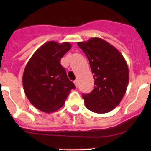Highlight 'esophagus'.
<instances>
[{
	"label": "esophagus",
	"instance_id": "1",
	"mask_svg": "<svg viewBox=\"0 0 151 151\" xmlns=\"http://www.w3.org/2000/svg\"><path fill=\"white\" fill-rule=\"evenodd\" d=\"M78 80H75V81H74V84H75V85L76 86V88H78Z\"/></svg>",
	"mask_w": 151,
	"mask_h": 151
}]
</instances>
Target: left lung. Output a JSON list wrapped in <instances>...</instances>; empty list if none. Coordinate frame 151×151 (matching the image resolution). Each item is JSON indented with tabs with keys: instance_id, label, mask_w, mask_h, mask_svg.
<instances>
[{
	"instance_id": "left-lung-1",
	"label": "left lung",
	"mask_w": 151,
	"mask_h": 151,
	"mask_svg": "<svg viewBox=\"0 0 151 151\" xmlns=\"http://www.w3.org/2000/svg\"><path fill=\"white\" fill-rule=\"evenodd\" d=\"M87 56L94 78V88L83 94L85 106L96 113H106L116 107L129 84V68L123 56L107 41L92 38L78 42Z\"/></svg>"
}]
</instances>
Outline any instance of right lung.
I'll use <instances>...</instances> for the list:
<instances>
[{
  "mask_svg": "<svg viewBox=\"0 0 151 151\" xmlns=\"http://www.w3.org/2000/svg\"><path fill=\"white\" fill-rule=\"evenodd\" d=\"M69 42L48 41L41 46L29 59L22 75L25 94L38 110L53 113L63 106L72 89L60 60L71 48Z\"/></svg>",
  "mask_w": 151,
  "mask_h": 151,
  "instance_id": "1",
  "label": "right lung"
}]
</instances>
